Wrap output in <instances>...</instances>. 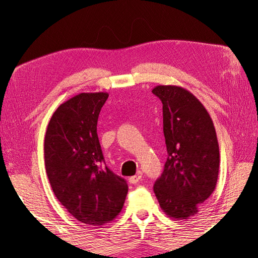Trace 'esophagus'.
Returning <instances> with one entry per match:
<instances>
[{"instance_id": "1", "label": "esophagus", "mask_w": 258, "mask_h": 258, "mask_svg": "<svg viewBox=\"0 0 258 258\" xmlns=\"http://www.w3.org/2000/svg\"><path fill=\"white\" fill-rule=\"evenodd\" d=\"M141 177H142V174L139 172L138 174L134 175V176L130 177L128 182H130V184H138V183H139V180L141 179Z\"/></svg>"}]
</instances>
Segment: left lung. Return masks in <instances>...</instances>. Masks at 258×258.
Returning a JSON list of instances; mask_svg holds the SVG:
<instances>
[{"mask_svg":"<svg viewBox=\"0 0 258 258\" xmlns=\"http://www.w3.org/2000/svg\"><path fill=\"white\" fill-rule=\"evenodd\" d=\"M163 103V132L167 160L154 193L163 212L174 220H188L215 189L220 149L213 120L204 105L176 85L153 89Z\"/></svg>","mask_w":258,"mask_h":258,"instance_id":"8db88e82","label":"left lung"}]
</instances>
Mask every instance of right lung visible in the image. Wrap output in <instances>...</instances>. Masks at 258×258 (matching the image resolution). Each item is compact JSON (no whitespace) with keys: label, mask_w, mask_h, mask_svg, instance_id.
<instances>
[{"label":"right lung","mask_w":258,"mask_h":258,"mask_svg":"<svg viewBox=\"0 0 258 258\" xmlns=\"http://www.w3.org/2000/svg\"><path fill=\"white\" fill-rule=\"evenodd\" d=\"M107 93H81L61 104L47 125L45 169L58 202L87 225L112 222L122 211L126 180L103 165L96 133Z\"/></svg>","instance_id":"obj_1"}]
</instances>
